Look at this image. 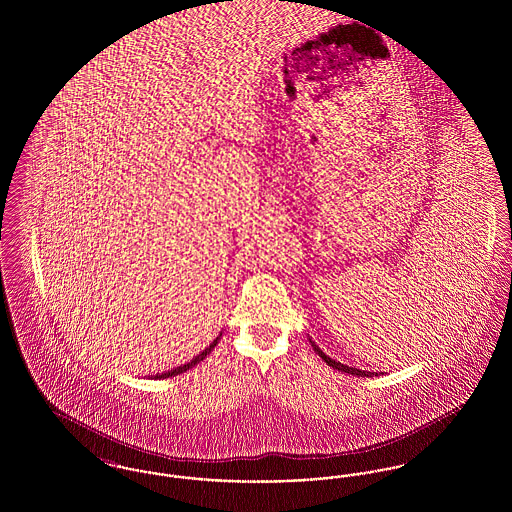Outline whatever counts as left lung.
Returning a JSON list of instances; mask_svg holds the SVG:
<instances>
[{
	"instance_id": "1",
	"label": "left lung",
	"mask_w": 512,
	"mask_h": 512,
	"mask_svg": "<svg viewBox=\"0 0 512 512\" xmlns=\"http://www.w3.org/2000/svg\"><path fill=\"white\" fill-rule=\"evenodd\" d=\"M311 345H313V349L317 351L318 357L326 363L328 366H332V368H336V370H341V372H347V374H353V376H363V378H372V376H378V374H374V372H368V370H361V368H353V366L341 365L340 361H334V359H330L326 353H322L320 351V347H318L315 341L311 340Z\"/></svg>"
}]
</instances>
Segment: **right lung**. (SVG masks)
Segmentation results:
<instances>
[{
    "label": "right lung",
    "instance_id": "right-lung-1",
    "mask_svg": "<svg viewBox=\"0 0 512 512\" xmlns=\"http://www.w3.org/2000/svg\"><path fill=\"white\" fill-rule=\"evenodd\" d=\"M220 336H222V334H220ZM220 336H219V338H217V340L213 341V343H211V345H209V347H205V349H203V351H201V353H199V355H197V357H195V359H192V361H190V363H186V365H182V366H176V368H172V370H169V372H163V374H157V376H155V378H159V380H161V378H171V376H178V374H182V372H186V370H190V368H192V366L197 365V363H201V361H203V359H205V357H207V355H209V353H211V351H213V349H215V345H217V343H219Z\"/></svg>",
    "mask_w": 512,
    "mask_h": 512
}]
</instances>
